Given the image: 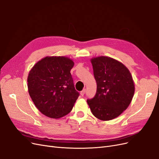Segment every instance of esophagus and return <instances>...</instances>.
Wrapping results in <instances>:
<instances>
[{"label": "esophagus", "instance_id": "esophagus-1", "mask_svg": "<svg viewBox=\"0 0 159 159\" xmlns=\"http://www.w3.org/2000/svg\"><path fill=\"white\" fill-rule=\"evenodd\" d=\"M85 89H83V90H82V91L80 92V95H81V96H84V94H85Z\"/></svg>", "mask_w": 159, "mask_h": 159}]
</instances>
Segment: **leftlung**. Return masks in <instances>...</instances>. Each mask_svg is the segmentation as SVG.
<instances>
[{
    "mask_svg": "<svg viewBox=\"0 0 159 159\" xmlns=\"http://www.w3.org/2000/svg\"><path fill=\"white\" fill-rule=\"evenodd\" d=\"M97 82L95 97L87 99L92 114L108 121L120 116L132 100L134 82L129 70L116 60L108 57L91 59Z\"/></svg>",
    "mask_w": 159,
    "mask_h": 159,
    "instance_id": "obj_1",
    "label": "left lung"
}]
</instances>
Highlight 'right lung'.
<instances>
[{"label": "right lung", "instance_id": "1", "mask_svg": "<svg viewBox=\"0 0 159 159\" xmlns=\"http://www.w3.org/2000/svg\"><path fill=\"white\" fill-rule=\"evenodd\" d=\"M74 62L65 57H46L38 61L27 77L29 94L43 114L60 118L68 114L80 95L70 70Z\"/></svg>", "mask_w": 159, "mask_h": 159}]
</instances>
